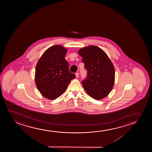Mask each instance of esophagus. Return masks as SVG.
Masks as SVG:
<instances>
[{
  "label": "esophagus",
  "instance_id": "34e87169",
  "mask_svg": "<svg viewBox=\"0 0 152 152\" xmlns=\"http://www.w3.org/2000/svg\"><path fill=\"white\" fill-rule=\"evenodd\" d=\"M75 75H76V77H77H77H79V73H76V74H75Z\"/></svg>",
  "mask_w": 152,
  "mask_h": 152
}]
</instances>
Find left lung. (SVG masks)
I'll return each instance as SVG.
<instances>
[{"label":"left lung","mask_w":152,"mask_h":152,"mask_svg":"<svg viewBox=\"0 0 152 152\" xmlns=\"http://www.w3.org/2000/svg\"><path fill=\"white\" fill-rule=\"evenodd\" d=\"M78 53L83 58L87 75L82 81L84 89L92 98L100 100L107 96L115 81V69L106 53L96 46L81 49Z\"/></svg>","instance_id":"1"}]
</instances>
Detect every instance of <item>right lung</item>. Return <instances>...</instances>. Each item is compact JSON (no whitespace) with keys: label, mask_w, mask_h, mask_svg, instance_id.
Returning a JSON list of instances; mask_svg holds the SVG:
<instances>
[{"label":"right lung","mask_w":152,"mask_h":152,"mask_svg":"<svg viewBox=\"0 0 152 152\" xmlns=\"http://www.w3.org/2000/svg\"><path fill=\"white\" fill-rule=\"evenodd\" d=\"M67 49L55 45L42 54L36 66L35 83L44 97L53 100L66 90L76 75L69 71V63L65 58Z\"/></svg>","instance_id":"obj_1"}]
</instances>
